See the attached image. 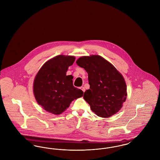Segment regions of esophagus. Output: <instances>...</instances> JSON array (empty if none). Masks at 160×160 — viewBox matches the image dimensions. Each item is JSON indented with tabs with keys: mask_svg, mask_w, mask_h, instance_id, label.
<instances>
[{
	"mask_svg": "<svg viewBox=\"0 0 160 160\" xmlns=\"http://www.w3.org/2000/svg\"><path fill=\"white\" fill-rule=\"evenodd\" d=\"M80 89L82 90V91L83 92H84V91H85V88H84L83 86H82V87H80Z\"/></svg>",
	"mask_w": 160,
	"mask_h": 160,
	"instance_id": "obj_1",
	"label": "esophagus"
}]
</instances>
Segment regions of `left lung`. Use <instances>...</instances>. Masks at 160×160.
Masks as SVG:
<instances>
[{
    "mask_svg": "<svg viewBox=\"0 0 160 160\" xmlns=\"http://www.w3.org/2000/svg\"><path fill=\"white\" fill-rule=\"evenodd\" d=\"M76 63L88 74L90 89L84 93L92 110L101 118L116 114L127 99V86L122 74L99 55L82 56Z\"/></svg>",
    "mask_w": 160,
    "mask_h": 160,
    "instance_id": "obj_1",
    "label": "left lung"
}]
</instances>
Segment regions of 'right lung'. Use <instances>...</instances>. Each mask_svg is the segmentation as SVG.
Returning a JSON list of instances; mask_svg holds the SVG:
<instances>
[{
    "instance_id": "right-lung-1",
    "label": "right lung",
    "mask_w": 160,
    "mask_h": 160,
    "mask_svg": "<svg viewBox=\"0 0 160 160\" xmlns=\"http://www.w3.org/2000/svg\"><path fill=\"white\" fill-rule=\"evenodd\" d=\"M75 57L59 55L46 62L33 82V93L38 104L48 112L60 114L71 102L83 97V92L73 86L71 75L67 76Z\"/></svg>"
}]
</instances>
